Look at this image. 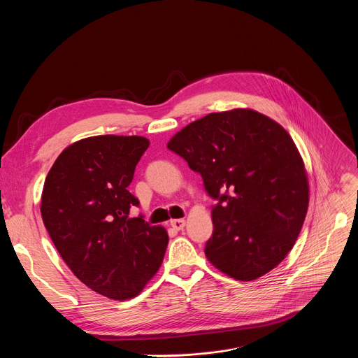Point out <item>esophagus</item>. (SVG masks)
Segmentation results:
<instances>
[{
    "instance_id": "1",
    "label": "esophagus",
    "mask_w": 358,
    "mask_h": 358,
    "mask_svg": "<svg viewBox=\"0 0 358 358\" xmlns=\"http://www.w3.org/2000/svg\"><path fill=\"white\" fill-rule=\"evenodd\" d=\"M170 225H171L176 231H181V229L185 227V220H182V218L171 220V221H170Z\"/></svg>"
}]
</instances>
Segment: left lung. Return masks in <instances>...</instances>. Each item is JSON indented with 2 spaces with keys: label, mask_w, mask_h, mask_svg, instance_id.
Masks as SVG:
<instances>
[{
  "label": "left lung",
  "mask_w": 358,
  "mask_h": 358,
  "mask_svg": "<svg viewBox=\"0 0 358 358\" xmlns=\"http://www.w3.org/2000/svg\"><path fill=\"white\" fill-rule=\"evenodd\" d=\"M201 174L213 206L208 261L236 280H255L292 250L309 206L303 160L289 133L250 109L210 113L167 144Z\"/></svg>",
  "instance_id": "1"
}]
</instances>
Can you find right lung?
<instances>
[{
	"instance_id": "obj_1",
	"label": "right lung",
	"mask_w": 358,
	"mask_h": 358,
	"mask_svg": "<svg viewBox=\"0 0 358 358\" xmlns=\"http://www.w3.org/2000/svg\"><path fill=\"white\" fill-rule=\"evenodd\" d=\"M150 141L94 136L66 147L49 170L41 199L45 228L73 275L115 300L137 296L159 271L169 243L163 227L130 217L137 163Z\"/></svg>"
}]
</instances>
